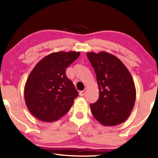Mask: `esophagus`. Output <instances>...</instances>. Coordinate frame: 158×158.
Returning <instances> with one entry per match:
<instances>
[{"label":"esophagus","instance_id":"34e87169","mask_svg":"<svg viewBox=\"0 0 158 158\" xmlns=\"http://www.w3.org/2000/svg\"><path fill=\"white\" fill-rule=\"evenodd\" d=\"M85 92H86V90H82V91H80L79 92V95L81 96V97H83V96H84L85 94Z\"/></svg>","mask_w":158,"mask_h":158}]
</instances>
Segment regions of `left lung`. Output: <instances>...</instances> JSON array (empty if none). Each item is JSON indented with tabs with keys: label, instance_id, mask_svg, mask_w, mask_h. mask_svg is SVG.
Returning a JSON list of instances; mask_svg holds the SVG:
<instances>
[{
	"label": "left lung",
	"instance_id": "obj_1",
	"mask_svg": "<svg viewBox=\"0 0 158 158\" xmlns=\"http://www.w3.org/2000/svg\"><path fill=\"white\" fill-rule=\"evenodd\" d=\"M86 54L99 88L98 100L90 105L93 116L105 126L122 123L129 117L135 102L136 89L131 74L121 60L111 53Z\"/></svg>",
	"mask_w": 158,
	"mask_h": 158
}]
</instances>
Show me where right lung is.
Returning a JSON list of instances; mask_svg holds the SVG:
<instances>
[{
    "mask_svg": "<svg viewBox=\"0 0 158 158\" xmlns=\"http://www.w3.org/2000/svg\"><path fill=\"white\" fill-rule=\"evenodd\" d=\"M80 52L52 53L37 63L29 74L24 88L28 111L44 122H53L63 116L78 96L66 69Z\"/></svg>",
    "mask_w": 158,
    "mask_h": 158,
    "instance_id": "1",
    "label": "right lung"
}]
</instances>
